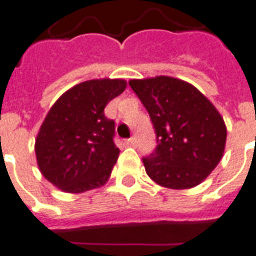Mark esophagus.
<instances>
[{
	"mask_svg": "<svg viewBox=\"0 0 256 256\" xmlns=\"http://www.w3.org/2000/svg\"><path fill=\"white\" fill-rule=\"evenodd\" d=\"M126 144H128V146H132V148H135V146H136V138L135 136L130 138V139L126 140Z\"/></svg>",
	"mask_w": 256,
	"mask_h": 256,
	"instance_id": "34e87169",
	"label": "esophagus"
}]
</instances>
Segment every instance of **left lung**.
Masks as SVG:
<instances>
[{
	"instance_id": "obj_1",
	"label": "left lung",
	"mask_w": 256,
	"mask_h": 256,
	"mask_svg": "<svg viewBox=\"0 0 256 256\" xmlns=\"http://www.w3.org/2000/svg\"><path fill=\"white\" fill-rule=\"evenodd\" d=\"M130 85L150 114L157 148L143 158L146 174L166 189H192L222 160L228 130L212 102L188 81L156 76Z\"/></svg>"
}]
</instances>
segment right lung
<instances>
[{"mask_svg":"<svg viewBox=\"0 0 256 256\" xmlns=\"http://www.w3.org/2000/svg\"><path fill=\"white\" fill-rule=\"evenodd\" d=\"M126 88L122 78H95L67 90L56 100L36 138L41 174L64 193H84L108 182L120 150L114 121L103 110Z\"/></svg>","mask_w":256,"mask_h":256,"instance_id":"right-lung-1","label":"right lung"}]
</instances>
